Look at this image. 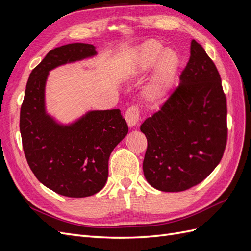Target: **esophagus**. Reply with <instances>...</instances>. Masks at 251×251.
Here are the masks:
<instances>
[{"label": "esophagus", "mask_w": 251, "mask_h": 251, "mask_svg": "<svg viewBox=\"0 0 251 251\" xmlns=\"http://www.w3.org/2000/svg\"><path fill=\"white\" fill-rule=\"evenodd\" d=\"M139 116H140V110L138 107H136V105H132V107L128 108L125 114L126 123L130 126H135L138 125Z\"/></svg>", "instance_id": "obj_1"}]
</instances>
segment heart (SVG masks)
<instances>
[{"label": "heart", "instance_id": "b5f03b06", "mask_svg": "<svg viewBox=\"0 0 251 251\" xmlns=\"http://www.w3.org/2000/svg\"><path fill=\"white\" fill-rule=\"evenodd\" d=\"M162 50V46L156 42H148L139 49V59L144 69L151 67ZM179 65V57L173 50H165L161 53L156 64L154 75L144 88V98L147 101L155 104L162 101L173 82L175 73Z\"/></svg>", "mask_w": 251, "mask_h": 251}]
</instances>
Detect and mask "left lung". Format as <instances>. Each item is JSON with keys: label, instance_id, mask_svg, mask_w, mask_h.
Segmentation results:
<instances>
[{"label": "left lung", "instance_id": "1", "mask_svg": "<svg viewBox=\"0 0 251 251\" xmlns=\"http://www.w3.org/2000/svg\"><path fill=\"white\" fill-rule=\"evenodd\" d=\"M226 116L217 67L193 40L179 86L140 126L148 139L142 168L149 183L158 191L174 193L202 182L224 154Z\"/></svg>", "mask_w": 251, "mask_h": 251}]
</instances>
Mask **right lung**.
<instances>
[{
	"label": "right lung",
	"mask_w": 251,
	"mask_h": 251,
	"mask_svg": "<svg viewBox=\"0 0 251 251\" xmlns=\"http://www.w3.org/2000/svg\"><path fill=\"white\" fill-rule=\"evenodd\" d=\"M96 54L93 45L83 43L49 51L30 73L21 107L20 131L30 169L45 186L71 198L101 191L110 155L128 128L118 109L88 111L69 125L59 124L46 111L45 88L51 70Z\"/></svg>",
	"instance_id": "add662e5"
}]
</instances>
